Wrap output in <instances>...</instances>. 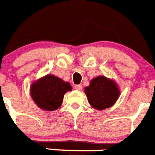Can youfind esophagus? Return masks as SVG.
<instances>
[{"label": "esophagus", "instance_id": "obj_1", "mask_svg": "<svg viewBox=\"0 0 155 155\" xmlns=\"http://www.w3.org/2000/svg\"><path fill=\"white\" fill-rule=\"evenodd\" d=\"M74 88L76 90H81V88H82V85L81 84H75L74 85Z\"/></svg>", "mask_w": 155, "mask_h": 155}]
</instances>
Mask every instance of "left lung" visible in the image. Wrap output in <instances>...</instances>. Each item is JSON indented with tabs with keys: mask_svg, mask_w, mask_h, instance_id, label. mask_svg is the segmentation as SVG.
Masks as SVG:
<instances>
[{
	"mask_svg": "<svg viewBox=\"0 0 155 155\" xmlns=\"http://www.w3.org/2000/svg\"><path fill=\"white\" fill-rule=\"evenodd\" d=\"M88 103L96 110L110 107L118 99L120 90L115 81L104 76L94 78L84 88Z\"/></svg>",
	"mask_w": 155,
	"mask_h": 155,
	"instance_id": "left-lung-1",
	"label": "left lung"
}]
</instances>
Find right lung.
Returning a JSON list of instances; mask_svg holds the SVG:
<instances>
[{
    "label": "right lung",
    "mask_w": 155,
    "mask_h": 155,
    "mask_svg": "<svg viewBox=\"0 0 155 155\" xmlns=\"http://www.w3.org/2000/svg\"><path fill=\"white\" fill-rule=\"evenodd\" d=\"M71 90L70 83L52 74H48L31 84L30 95L38 107L52 111L61 107L64 94Z\"/></svg>",
    "instance_id": "right-lung-1"
}]
</instances>
